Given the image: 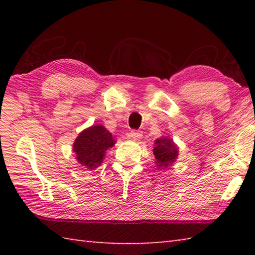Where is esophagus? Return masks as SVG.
Wrapping results in <instances>:
<instances>
[{
  "mask_svg": "<svg viewBox=\"0 0 255 255\" xmlns=\"http://www.w3.org/2000/svg\"><path fill=\"white\" fill-rule=\"evenodd\" d=\"M128 136L132 140H138V139H140L141 136H143V132L139 130H131L130 132H129Z\"/></svg>",
  "mask_w": 255,
  "mask_h": 255,
  "instance_id": "1",
  "label": "esophagus"
}]
</instances>
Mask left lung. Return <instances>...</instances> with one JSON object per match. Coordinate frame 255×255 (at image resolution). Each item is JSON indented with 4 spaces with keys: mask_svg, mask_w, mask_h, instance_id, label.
Instances as JSON below:
<instances>
[{
    "mask_svg": "<svg viewBox=\"0 0 255 255\" xmlns=\"http://www.w3.org/2000/svg\"><path fill=\"white\" fill-rule=\"evenodd\" d=\"M153 154L158 170L171 166L179 156V147L170 137L162 136L154 141Z\"/></svg>",
    "mask_w": 255,
    "mask_h": 255,
    "instance_id": "left-lung-1",
    "label": "left lung"
}]
</instances>
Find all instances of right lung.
Listing matches in <instances>:
<instances>
[{
  "label": "right lung",
  "mask_w": 255,
  "mask_h": 255,
  "mask_svg": "<svg viewBox=\"0 0 255 255\" xmlns=\"http://www.w3.org/2000/svg\"><path fill=\"white\" fill-rule=\"evenodd\" d=\"M116 136L102 125H93L82 130L75 138L73 152L82 166L94 170L101 165L106 152L116 144Z\"/></svg>",
  "instance_id": "right-lung-1"
}]
</instances>
